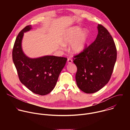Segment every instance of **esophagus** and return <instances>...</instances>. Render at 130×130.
Here are the masks:
<instances>
[{"label": "esophagus", "instance_id": "34e87169", "mask_svg": "<svg viewBox=\"0 0 130 130\" xmlns=\"http://www.w3.org/2000/svg\"><path fill=\"white\" fill-rule=\"evenodd\" d=\"M67 63H68V64H71V63H72V59H71L70 58H68V59H67Z\"/></svg>", "mask_w": 130, "mask_h": 130}]
</instances>
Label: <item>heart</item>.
Instances as JSON below:
<instances>
[{
	"instance_id": "b5f03b06",
	"label": "heart",
	"mask_w": 130,
	"mask_h": 130,
	"mask_svg": "<svg viewBox=\"0 0 130 130\" xmlns=\"http://www.w3.org/2000/svg\"><path fill=\"white\" fill-rule=\"evenodd\" d=\"M82 29L75 27L68 30L63 36V44L68 45L73 41L70 46V51L73 53H79L83 51L87 43L89 33L86 30L81 32Z\"/></svg>"
}]
</instances>
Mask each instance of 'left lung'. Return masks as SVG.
<instances>
[{
    "label": "left lung",
    "mask_w": 130,
    "mask_h": 130,
    "mask_svg": "<svg viewBox=\"0 0 130 130\" xmlns=\"http://www.w3.org/2000/svg\"><path fill=\"white\" fill-rule=\"evenodd\" d=\"M97 28L98 34L95 41L73 59L77 67V84L87 94L98 91L108 83L117 59L112 36L102 25H98Z\"/></svg>",
    "instance_id": "1"
}]
</instances>
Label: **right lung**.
<instances>
[{"label":"right lung","instance_id":"1","mask_svg":"<svg viewBox=\"0 0 130 130\" xmlns=\"http://www.w3.org/2000/svg\"><path fill=\"white\" fill-rule=\"evenodd\" d=\"M31 28L27 26L18 33L13 48L12 59L21 83L34 94L43 96L54 88L67 59L52 55L35 59L27 57L22 50V41L24 33Z\"/></svg>","mask_w":130,"mask_h":130}]
</instances>
